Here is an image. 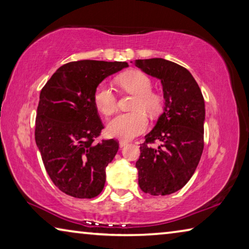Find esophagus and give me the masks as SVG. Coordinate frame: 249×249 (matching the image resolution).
Here are the masks:
<instances>
[{"label":"esophagus","mask_w":249,"mask_h":249,"mask_svg":"<svg viewBox=\"0 0 249 249\" xmlns=\"http://www.w3.org/2000/svg\"><path fill=\"white\" fill-rule=\"evenodd\" d=\"M126 145H127V142H126V141H121L120 142V147H121V148H122V147L126 146Z\"/></svg>","instance_id":"obj_1"}]
</instances>
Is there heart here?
I'll list each match as a JSON object with an SVG mask.
<instances>
[{"instance_id": "b5f03b06", "label": "heart", "mask_w": 249, "mask_h": 249, "mask_svg": "<svg viewBox=\"0 0 249 249\" xmlns=\"http://www.w3.org/2000/svg\"><path fill=\"white\" fill-rule=\"evenodd\" d=\"M116 82L122 89L135 94L132 105L134 111L121 113L107 125L109 136L122 141L133 140L145 132L148 127L149 115H157L163 107L162 94L151 90V80L148 75L140 70H129L121 73ZM93 103L95 107L104 115H111L117 108V98L112 88L107 83H100L93 92Z\"/></svg>"}]
</instances>
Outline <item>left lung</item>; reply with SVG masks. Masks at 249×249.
<instances>
[{
	"mask_svg": "<svg viewBox=\"0 0 249 249\" xmlns=\"http://www.w3.org/2000/svg\"><path fill=\"white\" fill-rule=\"evenodd\" d=\"M134 64L161 80L165 107L141 144L136 162L138 184L151 196H167L183 188L195 174L204 147V99L195 78L182 66L162 58ZM160 142L157 149L150 145Z\"/></svg>",
	"mask_w": 249,
	"mask_h": 249,
	"instance_id": "obj_1",
	"label": "left lung"
}]
</instances>
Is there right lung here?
Here are the masks:
<instances>
[{
  "mask_svg": "<svg viewBox=\"0 0 249 249\" xmlns=\"http://www.w3.org/2000/svg\"><path fill=\"white\" fill-rule=\"evenodd\" d=\"M127 62L80 60L61 66L40 91L35 141L53 184L66 195L92 199L102 192L115 140L96 142L104 128L93 92Z\"/></svg>",
  "mask_w": 249,
  "mask_h": 249,
  "instance_id": "add662e5",
  "label": "right lung"
}]
</instances>
